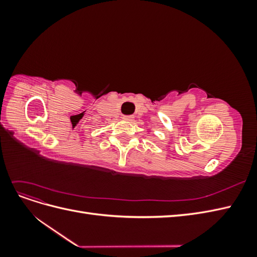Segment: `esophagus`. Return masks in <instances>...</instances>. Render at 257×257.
<instances>
[{
    "instance_id": "obj_1",
    "label": "esophagus",
    "mask_w": 257,
    "mask_h": 257,
    "mask_svg": "<svg viewBox=\"0 0 257 257\" xmlns=\"http://www.w3.org/2000/svg\"><path fill=\"white\" fill-rule=\"evenodd\" d=\"M133 119H134L133 115H125V116H123V120H125V121H133Z\"/></svg>"
}]
</instances>
